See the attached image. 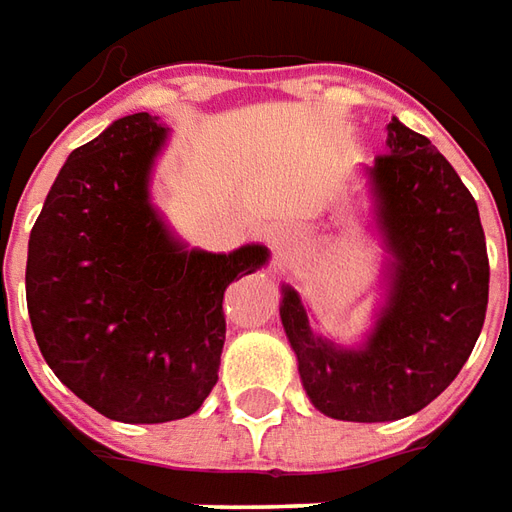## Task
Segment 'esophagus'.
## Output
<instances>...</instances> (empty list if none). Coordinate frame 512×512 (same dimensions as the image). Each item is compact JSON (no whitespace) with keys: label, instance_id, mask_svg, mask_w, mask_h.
<instances>
[{"label":"esophagus","instance_id":"esophagus-1","mask_svg":"<svg viewBox=\"0 0 512 512\" xmlns=\"http://www.w3.org/2000/svg\"><path fill=\"white\" fill-rule=\"evenodd\" d=\"M270 245H273L278 259H289L297 250V245H300V231L295 226H286V223L284 226H275L270 231Z\"/></svg>","mask_w":512,"mask_h":512}]
</instances>
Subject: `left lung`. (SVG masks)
Returning <instances> with one entry per match:
<instances>
[{
  "instance_id": "1",
  "label": "left lung",
  "mask_w": 512,
  "mask_h": 512,
  "mask_svg": "<svg viewBox=\"0 0 512 512\" xmlns=\"http://www.w3.org/2000/svg\"><path fill=\"white\" fill-rule=\"evenodd\" d=\"M389 151L369 187L389 259V295L364 347L311 331L284 286L281 322L308 400L342 422H394L447 389L477 344L488 308V250L477 201L424 134L391 118Z\"/></svg>"
}]
</instances>
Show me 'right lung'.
<instances>
[{
	"instance_id": "1",
	"label": "right lung",
	"mask_w": 512,
	"mask_h": 512,
	"mask_svg": "<svg viewBox=\"0 0 512 512\" xmlns=\"http://www.w3.org/2000/svg\"><path fill=\"white\" fill-rule=\"evenodd\" d=\"M168 129L134 112L71 151L35 220L27 308L46 364L107 419L159 424L215 389L228 284L267 264L264 245L187 250L148 198Z\"/></svg>"
}]
</instances>
